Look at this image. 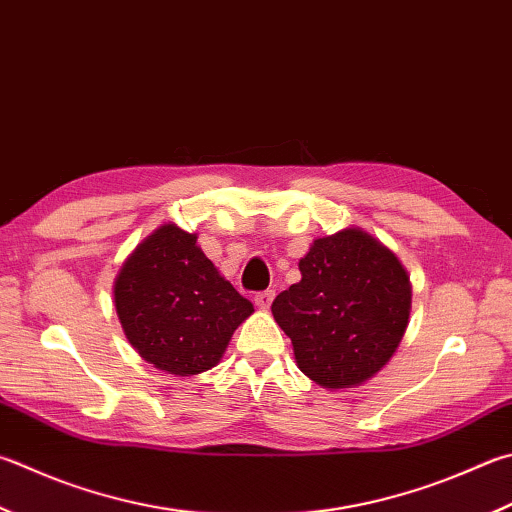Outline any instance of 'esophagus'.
<instances>
[{
	"mask_svg": "<svg viewBox=\"0 0 512 512\" xmlns=\"http://www.w3.org/2000/svg\"><path fill=\"white\" fill-rule=\"evenodd\" d=\"M273 297H275V291H262V293L255 295V304L259 306V309H268V306H271V302H273Z\"/></svg>",
	"mask_w": 512,
	"mask_h": 512,
	"instance_id": "esophagus-1",
	"label": "esophagus"
}]
</instances>
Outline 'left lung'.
I'll use <instances>...</instances> for the list:
<instances>
[{
    "mask_svg": "<svg viewBox=\"0 0 512 512\" xmlns=\"http://www.w3.org/2000/svg\"><path fill=\"white\" fill-rule=\"evenodd\" d=\"M302 280L271 306L295 360L322 387L360 385L383 369L407 329L410 277L392 250L347 228L315 239Z\"/></svg>",
    "mask_w": 512,
    "mask_h": 512,
    "instance_id": "left-lung-1",
    "label": "left lung"
}]
</instances>
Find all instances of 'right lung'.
<instances>
[{"instance_id":"obj_1","label":"right lung","mask_w":512,"mask_h":512,"mask_svg":"<svg viewBox=\"0 0 512 512\" xmlns=\"http://www.w3.org/2000/svg\"><path fill=\"white\" fill-rule=\"evenodd\" d=\"M114 300L125 336L154 367L194 376L215 367L253 302L217 273L197 235L165 224L120 268Z\"/></svg>"}]
</instances>
